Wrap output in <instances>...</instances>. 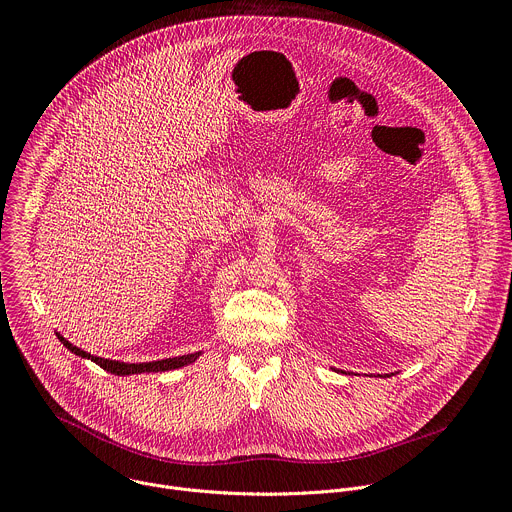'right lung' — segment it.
Wrapping results in <instances>:
<instances>
[{"mask_svg": "<svg viewBox=\"0 0 512 512\" xmlns=\"http://www.w3.org/2000/svg\"><path fill=\"white\" fill-rule=\"evenodd\" d=\"M58 340L70 350L75 352L77 356H83V358H91L95 364H99L101 369H105L107 373H113V375H137V373H162V371H174V369H180V367H186V364L194 362L200 352H194V354H184V356H176V358H164V360H156V362H139V364H127V362H119V360H109V358H99V356H93L91 352H85L81 350L79 346H72L66 338H62L58 332H56Z\"/></svg>", "mask_w": 512, "mask_h": 512, "instance_id": "right-lung-1", "label": "right lung"}]
</instances>
